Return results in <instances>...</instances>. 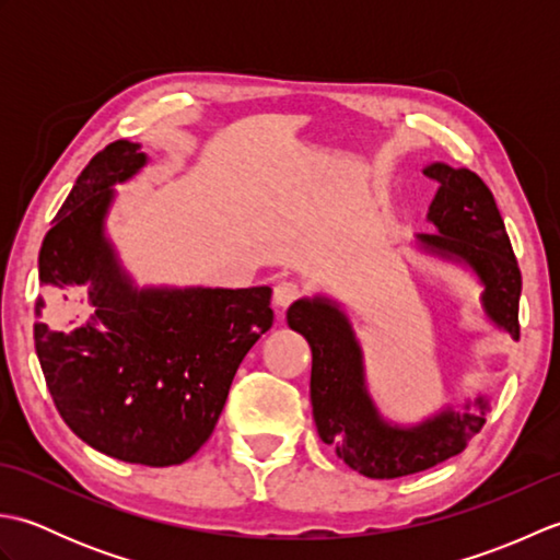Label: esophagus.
<instances>
[{
    "instance_id": "1",
    "label": "esophagus",
    "mask_w": 560,
    "mask_h": 560,
    "mask_svg": "<svg viewBox=\"0 0 560 560\" xmlns=\"http://www.w3.org/2000/svg\"><path fill=\"white\" fill-rule=\"evenodd\" d=\"M299 295H301V287L295 281H279L277 287H273V303L279 307L291 305Z\"/></svg>"
}]
</instances>
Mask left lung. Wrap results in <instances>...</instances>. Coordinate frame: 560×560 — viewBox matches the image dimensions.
<instances>
[{
    "instance_id": "left-lung-1",
    "label": "left lung",
    "mask_w": 560,
    "mask_h": 560,
    "mask_svg": "<svg viewBox=\"0 0 560 560\" xmlns=\"http://www.w3.org/2000/svg\"><path fill=\"white\" fill-rule=\"evenodd\" d=\"M438 195L428 221L440 235L419 241L445 257L464 259L483 283V307L498 327L520 339L522 273L493 192L477 173L433 163L423 171ZM289 327L311 343V399L319 438L363 477L397 479L431 469L469 445L486 423V401L477 411H443L416 428L387 425L363 383V361L353 329L335 303L315 299L289 307Z\"/></svg>"
}]
</instances>
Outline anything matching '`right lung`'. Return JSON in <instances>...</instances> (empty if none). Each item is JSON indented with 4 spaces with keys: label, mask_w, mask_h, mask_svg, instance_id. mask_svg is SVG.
<instances>
[{
    "label": "right lung",
    "mask_w": 560,
    "mask_h": 560,
    "mask_svg": "<svg viewBox=\"0 0 560 560\" xmlns=\"http://www.w3.org/2000/svg\"><path fill=\"white\" fill-rule=\"evenodd\" d=\"M147 156L113 141L77 177L38 269L35 353L65 423L103 455L171 467L207 443L237 365L273 323L271 289L137 291L103 235L113 185ZM88 305L77 328H55L54 307Z\"/></svg>",
    "instance_id": "right-lung-1"
}]
</instances>
